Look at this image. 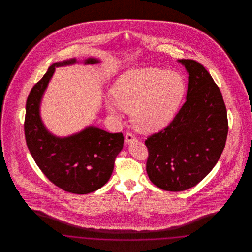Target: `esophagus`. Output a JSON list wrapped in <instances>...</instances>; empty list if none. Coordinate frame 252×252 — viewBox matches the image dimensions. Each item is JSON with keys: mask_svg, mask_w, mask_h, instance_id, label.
Segmentation results:
<instances>
[{"mask_svg": "<svg viewBox=\"0 0 252 252\" xmlns=\"http://www.w3.org/2000/svg\"><path fill=\"white\" fill-rule=\"evenodd\" d=\"M126 144H131L132 142H135V141H137V138L132 134V133H126Z\"/></svg>", "mask_w": 252, "mask_h": 252, "instance_id": "obj_1", "label": "esophagus"}]
</instances>
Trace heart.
I'll list each match as a JSON object with an SVG mask.
<instances>
[{
    "label": "heart",
    "mask_w": 252,
    "mask_h": 252,
    "mask_svg": "<svg viewBox=\"0 0 252 252\" xmlns=\"http://www.w3.org/2000/svg\"><path fill=\"white\" fill-rule=\"evenodd\" d=\"M186 94L182 74L159 68L125 72L111 88L116 107L131 112L136 129L154 133L174 120Z\"/></svg>",
    "instance_id": "1"
}]
</instances>
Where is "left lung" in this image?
Segmentation results:
<instances>
[{"label":"left lung","mask_w":252,"mask_h":252,"mask_svg":"<svg viewBox=\"0 0 252 252\" xmlns=\"http://www.w3.org/2000/svg\"><path fill=\"white\" fill-rule=\"evenodd\" d=\"M189 73L186 102L164 129L147 137L146 172L157 187L180 192L200 182L215 167L227 141V108L202 64L180 60Z\"/></svg>","instance_id":"obj_1"}]
</instances>
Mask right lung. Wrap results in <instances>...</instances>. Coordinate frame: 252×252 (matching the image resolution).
Masks as SVG:
<instances>
[{"label": "right lung", "instance_id": "add662e5", "mask_svg": "<svg viewBox=\"0 0 252 252\" xmlns=\"http://www.w3.org/2000/svg\"><path fill=\"white\" fill-rule=\"evenodd\" d=\"M75 62L73 59L53 64L32 88L26 101L24 134L31 155L46 178L66 192L85 194L108 182L123 148L124 136L122 132L109 133L90 126L70 137L58 138L43 126L39 104L56 67ZM95 63V59L85 60V64Z\"/></svg>", "mask_w": 252, "mask_h": 252}]
</instances>
